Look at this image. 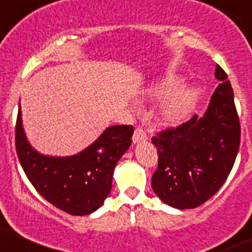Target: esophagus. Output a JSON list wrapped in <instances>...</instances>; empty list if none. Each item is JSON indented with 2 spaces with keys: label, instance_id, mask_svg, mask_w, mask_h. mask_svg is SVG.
Masks as SVG:
<instances>
[{
  "label": "esophagus",
  "instance_id": "esophagus-1",
  "mask_svg": "<svg viewBox=\"0 0 252 252\" xmlns=\"http://www.w3.org/2000/svg\"><path fill=\"white\" fill-rule=\"evenodd\" d=\"M131 140H133L134 145H135V144H139V143H143V141L146 140V134L144 133L141 129H136V130L134 131Z\"/></svg>",
  "mask_w": 252,
  "mask_h": 252
}]
</instances>
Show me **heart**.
<instances>
[{
  "label": "heart",
  "mask_w": 252,
  "mask_h": 252,
  "mask_svg": "<svg viewBox=\"0 0 252 252\" xmlns=\"http://www.w3.org/2000/svg\"><path fill=\"white\" fill-rule=\"evenodd\" d=\"M180 82L176 76L165 77L150 85L143 91V98L160 101L154 118L155 122L165 128H173L185 123L193 112L198 99V90L193 86L181 85L172 90Z\"/></svg>",
  "instance_id": "b5f03b06"
}]
</instances>
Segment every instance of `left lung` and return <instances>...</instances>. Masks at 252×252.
<instances>
[{"label":"left lung","mask_w":252,"mask_h":252,"mask_svg":"<svg viewBox=\"0 0 252 252\" xmlns=\"http://www.w3.org/2000/svg\"><path fill=\"white\" fill-rule=\"evenodd\" d=\"M219 80L202 117L151 139L158 149V170L151 187L158 198L177 209L197 208L214 196L228 178L240 145V123L228 75Z\"/></svg>","instance_id":"8db88e82"}]
</instances>
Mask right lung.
Returning <instances> with one entry per match:
<instances>
[{"mask_svg": "<svg viewBox=\"0 0 252 252\" xmlns=\"http://www.w3.org/2000/svg\"><path fill=\"white\" fill-rule=\"evenodd\" d=\"M133 133L131 126H112L75 155H45L27 139L19 102L17 155L28 180L49 203L71 216H87L108 197L114 167L130 146Z\"/></svg>", "mask_w": 252, "mask_h": 252, "instance_id": "right-lung-1", "label": "right lung"}]
</instances>
